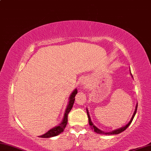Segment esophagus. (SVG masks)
I'll return each instance as SVG.
<instances>
[{"mask_svg":"<svg viewBox=\"0 0 151 151\" xmlns=\"http://www.w3.org/2000/svg\"><path fill=\"white\" fill-rule=\"evenodd\" d=\"M81 83H82V85H83V86H86V81H81Z\"/></svg>","mask_w":151,"mask_h":151,"instance_id":"1","label":"esophagus"}]
</instances>
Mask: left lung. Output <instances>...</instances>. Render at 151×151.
I'll return each mask as SVG.
<instances>
[{"instance_id": "1", "label": "left lung", "mask_w": 151, "mask_h": 151, "mask_svg": "<svg viewBox=\"0 0 151 151\" xmlns=\"http://www.w3.org/2000/svg\"><path fill=\"white\" fill-rule=\"evenodd\" d=\"M131 76H132V78H133V76H132L131 73ZM138 105V104H137V105H136V107H135V109H134V113H133V116H132V117H131V119L130 121H129V122L127 124V125H126L125 126L122 127H121V128H119V129H115V130L113 131H111V132H107V133H105V132L101 131V129H98V128L96 126H95V125H93V123H92L91 119V118H90V115H89V111H88V109H86L87 114H88V120H89V125H90L91 128L92 129H93L94 132H96V133H98V134H109V135H111V134H119V133H122L123 131H125V129H126L127 128L129 125H130V124L131 123L132 121H133V118H134V115H135V114H136L137 109V106H138V105Z\"/></svg>"}]
</instances>
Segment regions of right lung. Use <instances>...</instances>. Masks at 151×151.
Returning a JSON list of instances; mask_svg holds the SVG:
<instances>
[{
	"instance_id": "obj_1",
	"label": "right lung",
	"mask_w": 151,
	"mask_h": 151,
	"mask_svg": "<svg viewBox=\"0 0 151 151\" xmlns=\"http://www.w3.org/2000/svg\"><path fill=\"white\" fill-rule=\"evenodd\" d=\"M78 93V89H75L71 94L70 95V97H69V102L68 104V106L66 107L65 111L64 113V116H63V118L62 121V122L60 123L59 125L55 126V127H53L52 129H50V130L46 132V133L42 134V135L40 136L39 137H42V138H50V137H55L60 134L61 133H62L65 128L66 125L68 123V113L71 109V108L73 107V105L74 104V101H75V96L76 94Z\"/></svg>"
}]
</instances>
